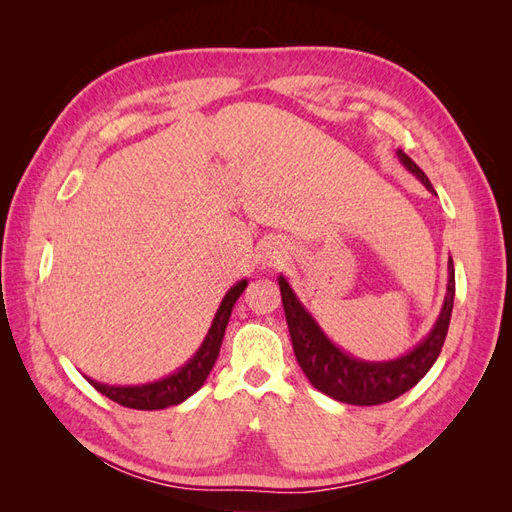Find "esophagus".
Listing matches in <instances>:
<instances>
[{
	"mask_svg": "<svg viewBox=\"0 0 512 512\" xmlns=\"http://www.w3.org/2000/svg\"><path fill=\"white\" fill-rule=\"evenodd\" d=\"M286 254H288L286 243L273 239L265 247H262V265H269V267L280 265V262L286 258Z\"/></svg>",
	"mask_w": 512,
	"mask_h": 512,
	"instance_id": "34e87169",
	"label": "esophagus"
}]
</instances>
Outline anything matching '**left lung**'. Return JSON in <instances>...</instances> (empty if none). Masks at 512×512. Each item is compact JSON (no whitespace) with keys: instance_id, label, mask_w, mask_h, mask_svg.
Masks as SVG:
<instances>
[{"instance_id":"8db88e82","label":"left lung","mask_w":512,"mask_h":512,"mask_svg":"<svg viewBox=\"0 0 512 512\" xmlns=\"http://www.w3.org/2000/svg\"><path fill=\"white\" fill-rule=\"evenodd\" d=\"M397 158L429 192L436 194L427 175L404 151L397 149ZM277 282H280L282 290V303L294 356H297L303 374L314 384V389L337 401L352 406H378L393 401L410 391L414 384L421 382V378L440 356L455 301L453 258H448L446 297L436 324H433L427 337H423L410 352L401 354L399 359L393 361H363L335 346L327 333L320 329L316 318L307 312L305 305L294 294L286 277L280 275Z\"/></svg>"}]
</instances>
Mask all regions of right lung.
<instances>
[{
    "instance_id": "right-lung-1",
    "label": "right lung",
    "mask_w": 512,
    "mask_h": 512,
    "mask_svg": "<svg viewBox=\"0 0 512 512\" xmlns=\"http://www.w3.org/2000/svg\"><path fill=\"white\" fill-rule=\"evenodd\" d=\"M247 280L237 282L232 286L215 312V318L207 331V337L203 344L196 350L192 359L179 367L173 374L147 384H134V386H119V384H104L94 378L85 376V380L94 386L96 391L106 395L108 399L117 401L123 408H134V410H164L168 406H179L181 401L192 397L200 386L205 384L209 371L213 369L215 361H218L222 339L228 327V320L232 314V307H235L241 292L245 290Z\"/></svg>"
}]
</instances>
